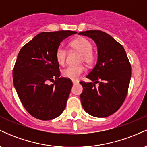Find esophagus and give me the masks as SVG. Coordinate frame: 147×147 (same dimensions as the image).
<instances>
[{
    "mask_svg": "<svg viewBox=\"0 0 147 147\" xmlns=\"http://www.w3.org/2000/svg\"><path fill=\"white\" fill-rule=\"evenodd\" d=\"M78 83V82H75V81H72V84H73V85H75V84H77Z\"/></svg>",
    "mask_w": 147,
    "mask_h": 147,
    "instance_id": "34e87169",
    "label": "esophagus"
}]
</instances>
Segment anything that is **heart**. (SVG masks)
Masks as SVG:
<instances>
[{"instance_id":"obj_1","label":"heart","mask_w":147,"mask_h":147,"mask_svg":"<svg viewBox=\"0 0 147 147\" xmlns=\"http://www.w3.org/2000/svg\"><path fill=\"white\" fill-rule=\"evenodd\" d=\"M70 47L75 51L81 54L80 62H84L87 65H92L96 59L95 52L92 51V45L88 39L86 38H79L74 40L70 43ZM67 50L62 46L59 47L56 52V59L59 64L63 65L65 63L67 57ZM85 72L84 67L82 66H69L62 71L63 77L77 81L81 75Z\"/></svg>"}]
</instances>
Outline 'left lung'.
I'll return each mask as SVG.
<instances>
[{
  "instance_id": "8db88e82",
  "label": "left lung",
  "mask_w": 147,
  "mask_h": 147,
  "mask_svg": "<svg viewBox=\"0 0 147 147\" xmlns=\"http://www.w3.org/2000/svg\"><path fill=\"white\" fill-rule=\"evenodd\" d=\"M79 34L92 38L98 53L97 63L86 77L93 82H80L83 87L80 95L82 106L90 115L107 117L115 113L125 100L131 65L122 45L108 34L88 30ZM97 83L99 87L96 88Z\"/></svg>"
}]
</instances>
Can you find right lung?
<instances>
[{
  "label": "right lung",
  "instance_id": "1",
  "mask_svg": "<svg viewBox=\"0 0 147 147\" xmlns=\"http://www.w3.org/2000/svg\"><path fill=\"white\" fill-rule=\"evenodd\" d=\"M75 34L69 30L41 32L18 53L13 70L14 86L23 106L36 119H55L65 109L72 83L60 77L56 52L65 38Z\"/></svg>",
  "mask_w": 147,
  "mask_h": 147
}]
</instances>
